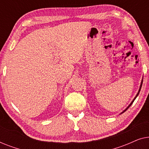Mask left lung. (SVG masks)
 I'll return each instance as SVG.
<instances>
[{
    "mask_svg": "<svg viewBox=\"0 0 149 149\" xmlns=\"http://www.w3.org/2000/svg\"><path fill=\"white\" fill-rule=\"evenodd\" d=\"M142 82H143V79H142V82H141V85H140V89H139V91H138V93H137V95H136V96L135 97V98H134V99L133 100V101H132V102H131V104H130L129 106H128V107H127V109H126L125 110V111H124L123 112V113H124V112H125V111H127V110L128 109H129V108L130 107V106H131V105L132 104H133V102H134V100H135V99L136 98V97H137V96H138V94H139V93H140V89H141V87H142Z\"/></svg>",
    "mask_w": 149,
    "mask_h": 149,
    "instance_id": "left-lung-1",
    "label": "left lung"
}]
</instances>
